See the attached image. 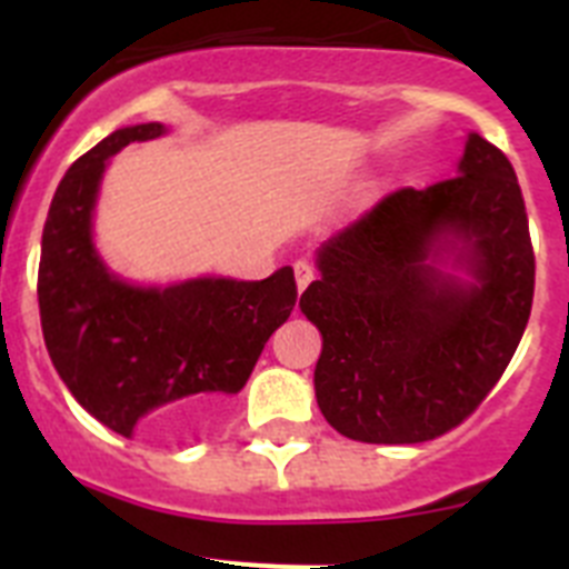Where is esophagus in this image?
<instances>
[{
  "label": "esophagus",
  "mask_w": 569,
  "mask_h": 569,
  "mask_svg": "<svg viewBox=\"0 0 569 569\" xmlns=\"http://www.w3.org/2000/svg\"><path fill=\"white\" fill-rule=\"evenodd\" d=\"M293 270H296V288H299V293H301V290L308 288L310 281H313V268H310V261L299 259L293 264Z\"/></svg>",
  "instance_id": "1"
}]
</instances>
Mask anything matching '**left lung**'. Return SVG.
<instances>
[{
  "instance_id": "1",
  "label": "left lung",
  "mask_w": 569,
  "mask_h": 569,
  "mask_svg": "<svg viewBox=\"0 0 569 569\" xmlns=\"http://www.w3.org/2000/svg\"><path fill=\"white\" fill-rule=\"evenodd\" d=\"M316 268L299 308L321 333V416L367 445L436 439L485 401L530 319L516 170L467 133L453 179L385 196L316 250Z\"/></svg>"
}]
</instances>
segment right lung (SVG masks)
Instances as JSON below:
<instances>
[{"label": "right lung", "mask_w": 569, "mask_h": 569, "mask_svg": "<svg viewBox=\"0 0 569 569\" xmlns=\"http://www.w3.org/2000/svg\"><path fill=\"white\" fill-rule=\"evenodd\" d=\"M164 133L148 122L104 136L64 173L42 230L39 316L50 361L73 399L124 439H176L213 419L296 305L293 268L261 281L170 284L110 270L93 239L104 170L130 142Z\"/></svg>", "instance_id": "obj_1"}]
</instances>
